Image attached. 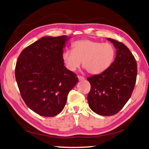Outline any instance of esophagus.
Wrapping results in <instances>:
<instances>
[{
    "instance_id": "34e87169",
    "label": "esophagus",
    "mask_w": 149,
    "mask_h": 149,
    "mask_svg": "<svg viewBox=\"0 0 149 149\" xmlns=\"http://www.w3.org/2000/svg\"><path fill=\"white\" fill-rule=\"evenodd\" d=\"M77 77H78V79H79V81H84V80H85V77H83V76H81V75H78Z\"/></svg>"
}]
</instances>
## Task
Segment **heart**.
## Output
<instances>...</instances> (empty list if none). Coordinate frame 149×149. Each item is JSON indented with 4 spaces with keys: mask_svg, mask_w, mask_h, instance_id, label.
Masks as SVG:
<instances>
[{
    "mask_svg": "<svg viewBox=\"0 0 149 149\" xmlns=\"http://www.w3.org/2000/svg\"><path fill=\"white\" fill-rule=\"evenodd\" d=\"M72 47V50H65L62 55L65 66L71 71L76 70L82 62L87 73L100 74L110 68L115 58V48L109 42L81 39Z\"/></svg>",
    "mask_w": 149,
    "mask_h": 149,
    "instance_id": "obj_1",
    "label": "heart"
}]
</instances>
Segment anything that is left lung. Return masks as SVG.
<instances>
[{"instance_id": "8db88e82", "label": "left lung", "mask_w": 149, "mask_h": 149, "mask_svg": "<svg viewBox=\"0 0 149 149\" xmlns=\"http://www.w3.org/2000/svg\"><path fill=\"white\" fill-rule=\"evenodd\" d=\"M116 49V56L104 72L87 78L91 90L87 100L97 114L110 116L122 110L130 99L137 75V65L130 49L115 39L108 38Z\"/></svg>"}]
</instances>
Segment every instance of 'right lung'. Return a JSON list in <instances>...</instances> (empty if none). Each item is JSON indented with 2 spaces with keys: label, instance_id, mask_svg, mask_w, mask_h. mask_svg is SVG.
<instances>
[{
  "label": "right lung",
  "instance_id": "right-lung-1",
  "mask_svg": "<svg viewBox=\"0 0 149 149\" xmlns=\"http://www.w3.org/2000/svg\"><path fill=\"white\" fill-rule=\"evenodd\" d=\"M69 39L67 35L43 37L25 48L17 58L15 76L20 95L27 107L42 116L61 112L78 82L62 58Z\"/></svg>",
  "mask_w": 149,
  "mask_h": 149
}]
</instances>
